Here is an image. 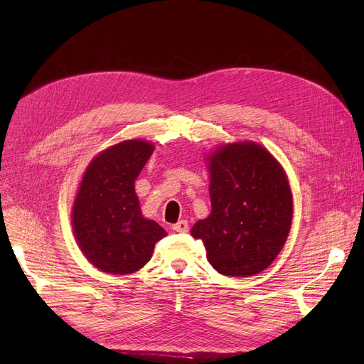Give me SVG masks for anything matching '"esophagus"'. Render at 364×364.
<instances>
[{
  "label": "esophagus",
  "instance_id": "34e87169",
  "mask_svg": "<svg viewBox=\"0 0 364 364\" xmlns=\"http://www.w3.org/2000/svg\"><path fill=\"white\" fill-rule=\"evenodd\" d=\"M172 230L180 232V233H187L188 232V223L186 220H181L177 224L172 225Z\"/></svg>",
  "mask_w": 364,
  "mask_h": 364
}]
</instances>
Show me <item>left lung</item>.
I'll list each match as a JSON object with an SVG mask.
<instances>
[{
	"mask_svg": "<svg viewBox=\"0 0 364 364\" xmlns=\"http://www.w3.org/2000/svg\"><path fill=\"white\" fill-rule=\"evenodd\" d=\"M213 211L190 233L224 276L262 272L282 251L292 223V196L279 162L255 143L225 144L209 159Z\"/></svg>",
	"mask_w": 364,
	"mask_h": 364,
	"instance_id": "obj_1",
	"label": "left lung"
}]
</instances>
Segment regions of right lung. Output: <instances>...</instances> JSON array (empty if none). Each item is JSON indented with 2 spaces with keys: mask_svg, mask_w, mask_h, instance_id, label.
I'll use <instances>...</instances> for the list:
<instances>
[{
  "mask_svg": "<svg viewBox=\"0 0 364 364\" xmlns=\"http://www.w3.org/2000/svg\"><path fill=\"white\" fill-rule=\"evenodd\" d=\"M153 153L143 140L114 144L88 165L76 195L72 225L81 251L102 272L129 274L151 258L164 228L141 215L134 183Z\"/></svg>",
  "mask_w": 364,
  "mask_h": 364,
  "instance_id": "add662e5",
  "label": "right lung"
}]
</instances>
